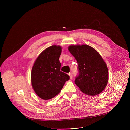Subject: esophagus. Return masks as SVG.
Listing matches in <instances>:
<instances>
[{
	"mask_svg": "<svg viewBox=\"0 0 130 130\" xmlns=\"http://www.w3.org/2000/svg\"><path fill=\"white\" fill-rule=\"evenodd\" d=\"M69 75L70 76V79H72V77H73V76H72V74L71 73H69Z\"/></svg>",
	"mask_w": 130,
	"mask_h": 130,
	"instance_id": "esophagus-1",
	"label": "esophagus"
}]
</instances>
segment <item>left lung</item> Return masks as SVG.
<instances>
[{
    "instance_id": "obj_1",
    "label": "left lung",
    "mask_w": 130,
    "mask_h": 130,
    "mask_svg": "<svg viewBox=\"0 0 130 130\" xmlns=\"http://www.w3.org/2000/svg\"><path fill=\"white\" fill-rule=\"evenodd\" d=\"M69 51L78 63L75 83L85 94L95 96L103 91L108 80L107 65L99 52L87 45H70Z\"/></svg>"
}]
</instances>
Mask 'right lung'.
Masks as SVG:
<instances>
[{
	"instance_id": "1",
	"label": "right lung",
	"mask_w": 130,
	"mask_h": 130,
	"mask_svg": "<svg viewBox=\"0 0 130 130\" xmlns=\"http://www.w3.org/2000/svg\"><path fill=\"white\" fill-rule=\"evenodd\" d=\"M61 47L53 45L44 50L34 63L31 82L34 92L40 98L49 100L56 96L62 89L69 76L60 71L59 58Z\"/></svg>"
}]
</instances>
